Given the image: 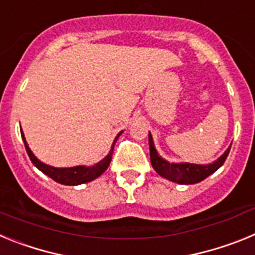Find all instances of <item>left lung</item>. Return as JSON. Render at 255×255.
Returning a JSON list of instances; mask_svg holds the SVG:
<instances>
[{"label":"left lung","mask_w":255,"mask_h":255,"mask_svg":"<svg viewBox=\"0 0 255 255\" xmlns=\"http://www.w3.org/2000/svg\"><path fill=\"white\" fill-rule=\"evenodd\" d=\"M230 145L226 152L221 155L217 161L209 164H194V163H170L166 159H163L161 155L157 153L153 143L152 135L149 132V152H150V163L155 172L161 175L164 179H168L170 181L177 182V184H197L202 180L207 179L209 175L218 170L226 161L227 155L230 152Z\"/></svg>","instance_id":"left-lung-1"}]
</instances>
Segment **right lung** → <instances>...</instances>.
Instances as JSON below:
<instances>
[{"label": "right lung", "mask_w": 255, "mask_h": 255, "mask_svg": "<svg viewBox=\"0 0 255 255\" xmlns=\"http://www.w3.org/2000/svg\"><path fill=\"white\" fill-rule=\"evenodd\" d=\"M123 134V131L120 134H117V136L115 138L114 143H112V147L110 149V153L106 155L102 161H100L98 163H96L94 166H75V167H52L49 164L43 163L40 162L39 159L33 154V152L29 148L28 143L25 140V136H24V132L21 131V138L24 140V144H25V149L26 153H28L29 158L33 162L35 167L38 170H40L43 173H46L47 176L51 177L52 180H55L56 182H60V184H64V185H80V184H84V182H89L92 180L97 179L98 176H101L107 167L110 166V162L112 159V153H114V147L115 143L117 141L119 136Z\"/></svg>", "instance_id": "add662e5"}]
</instances>
